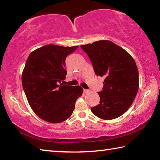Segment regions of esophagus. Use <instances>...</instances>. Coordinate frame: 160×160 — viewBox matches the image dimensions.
<instances>
[{
  "label": "esophagus",
  "mask_w": 160,
  "mask_h": 160,
  "mask_svg": "<svg viewBox=\"0 0 160 160\" xmlns=\"http://www.w3.org/2000/svg\"><path fill=\"white\" fill-rule=\"evenodd\" d=\"M83 91H84V92H85V93H88L89 92V90H85V89Z\"/></svg>",
  "instance_id": "esophagus-1"
}]
</instances>
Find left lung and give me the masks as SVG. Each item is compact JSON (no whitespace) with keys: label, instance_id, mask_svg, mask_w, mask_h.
Instances as JSON below:
<instances>
[{"label":"left lung","instance_id":"obj_1","mask_svg":"<svg viewBox=\"0 0 160 160\" xmlns=\"http://www.w3.org/2000/svg\"><path fill=\"white\" fill-rule=\"evenodd\" d=\"M80 47L88 54L95 74L104 78L102 90L98 92L99 104L91 108L92 112L104 120L119 117L131 106L138 90L139 74L134 59L108 40Z\"/></svg>","mask_w":160,"mask_h":160}]
</instances>
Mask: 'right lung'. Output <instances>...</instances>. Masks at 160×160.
Here are the masks:
<instances>
[{
  "label": "right lung",
  "instance_id": "1",
  "mask_svg": "<svg viewBox=\"0 0 160 160\" xmlns=\"http://www.w3.org/2000/svg\"><path fill=\"white\" fill-rule=\"evenodd\" d=\"M77 48L48 44L32 51L27 59L22 75L23 90L32 109L47 122L68 118L83 92L80 86L61 83L67 74L66 58Z\"/></svg>",
  "mask_w": 160,
  "mask_h": 160
}]
</instances>
